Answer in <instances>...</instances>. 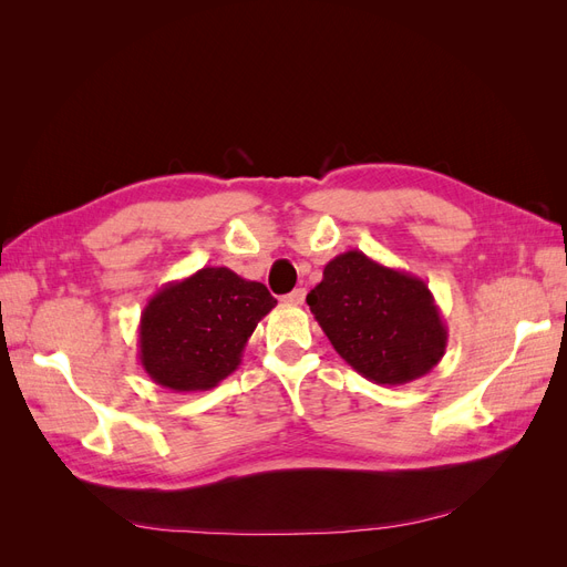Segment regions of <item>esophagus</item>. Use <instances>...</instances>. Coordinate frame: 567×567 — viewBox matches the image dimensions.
I'll return each mask as SVG.
<instances>
[{"instance_id":"esophagus-1","label":"esophagus","mask_w":567,"mask_h":567,"mask_svg":"<svg viewBox=\"0 0 567 567\" xmlns=\"http://www.w3.org/2000/svg\"><path fill=\"white\" fill-rule=\"evenodd\" d=\"M305 296H307L305 288H296L293 293H288V296L284 298V302H288V305H302V302H305Z\"/></svg>"}]
</instances>
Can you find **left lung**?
<instances>
[{
  "mask_svg": "<svg viewBox=\"0 0 567 567\" xmlns=\"http://www.w3.org/2000/svg\"><path fill=\"white\" fill-rule=\"evenodd\" d=\"M307 305L336 352L379 385L421 379L447 348V326L427 284L362 250L336 255Z\"/></svg>",
  "mask_w": 567,
  "mask_h": 567,
  "instance_id": "obj_1",
  "label": "left lung"
}]
</instances>
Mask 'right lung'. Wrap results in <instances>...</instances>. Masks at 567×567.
<instances>
[{
  "label": "right lung",
  "mask_w": 567,
  "mask_h": 567,
  "mask_svg": "<svg viewBox=\"0 0 567 567\" xmlns=\"http://www.w3.org/2000/svg\"><path fill=\"white\" fill-rule=\"evenodd\" d=\"M277 300L260 281L227 267H203L165 284L140 319V362L148 379L175 392H203L241 364L257 321Z\"/></svg>",
  "instance_id": "right-lung-1"
}]
</instances>
